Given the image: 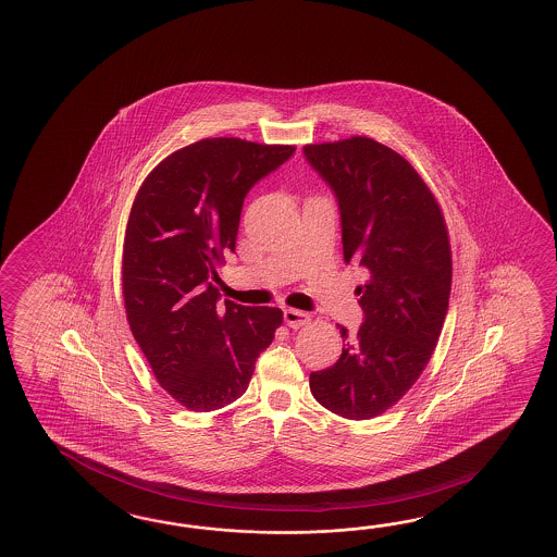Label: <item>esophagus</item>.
Returning <instances> with one entry per match:
<instances>
[{
  "label": "esophagus",
  "instance_id": "obj_1",
  "mask_svg": "<svg viewBox=\"0 0 557 557\" xmlns=\"http://www.w3.org/2000/svg\"><path fill=\"white\" fill-rule=\"evenodd\" d=\"M309 321H311L309 312L297 311V309H285V323L288 324L290 329H300V326L309 324Z\"/></svg>",
  "mask_w": 557,
  "mask_h": 557
}]
</instances>
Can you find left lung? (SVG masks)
I'll use <instances>...</instances> for the list:
<instances>
[{"label":"left lung","instance_id":"8db88e82","mask_svg":"<svg viewBox=\"0 0 557 557\" xmlns=\"http://www.w3.org/2000/svg\"><path fill=\"white\" fill-rule=\"evenodd\" d=\"M302 154L333 190L345 262L369 271L357 286L362 324L341 326L338 361L311 373V393L347 419L385 413L413 387L440 341L451 293V246L437 200L413 166L364 136L309 144Z\"/></svg>","mask_w":557,"mask_h":557}]
</instances>
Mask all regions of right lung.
<instances>
[{"label":"right lung","mask_w":557,"mask_h":557,"mask_svg":"<svg viewBox=\"0 0 557 557\" xmlns=\"http://www.w3.org/2000/svg\"><path fill=\"white\" fill-rule=\"evenodd\" d=\"M293 154L295 146L207 138L162 160L132 205L122 259L129 329L160 387L190 411L236 401L283 324L276 307H219L212 281L234 252L248 190Z\"/></svg>","instance_id":"1"}]
</instances>
